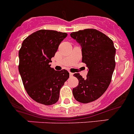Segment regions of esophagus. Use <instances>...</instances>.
<instances>
[{"label": "esophagus", "mask_w": 134, "mask_h": 134, "mask_svg": "<svg viewBox=\"0 0 134 134\" xmlns=\"http://www.w3.org/2000/svg\"><path fill=\"white\" fill-rule=\"evenodd\" d=\"M69 74H70V77L73 76V73H72V72H69Z\"/></svg>", "instance_id": "obj_1"}]
</instances>
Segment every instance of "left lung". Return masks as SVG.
Returning <instances> with one entry per match:
<instances>
[{
  "label": "left lung",
  "instance_id": "1",
  "mask_svg": "<svg viewBox=\"0 0 134 134\" xmlns=\"http://www.w3.org/2000/svg\"><path fill=\"white\" fill-rule=\"evenodd\" d=\"M81 45L82 62L88 68L86 78L80 74L74 76L79 81L72 90L75 99L88 103L99 99L109 87L115 68L116 49L113 41L95 29H86L70 34Z\"/></svg>",
  "mask_w": 134,
  "mask_h": 134
}]
</instances>
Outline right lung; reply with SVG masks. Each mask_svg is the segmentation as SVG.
<instances>
[{"mask_svg": "<svg viewBox=\"0 0 134 134\" xmlns=\"http://www.w3.org/2000/svg\"><path fill=\"white\" fill-rule=\"evenodd\" d=\"M67 35L54 30H39L24 39L19 51L18 70L24 88L41 104L57 103L60 90L69 77L68 71H56L49 64Z\"/></svg>", "mask_w": 134, "mask_h": 134, "instance_id": "obj_1", "label": "right lung"}]
</instances>
